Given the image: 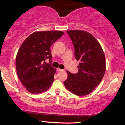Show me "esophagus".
Here are the masks:
<instances>
[{
    "label": "esophagus",
    "mask_w": 125,
    "mask_h": 125,
    "mask_svg": "<svg viewBox=\"0 0 125 125\" xmlns=\"http://www.w3.org/2000/svg\"><path fill=\"white\" fill-rule=\"evenodd\" d=\"M57 71H58V72H60V71H63V69H60V68H57Z\"/></svg>",
    "instance_id": "34e87169"
}]
</instances>
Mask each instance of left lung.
I'll return each instance as SVG.
<instances>
[{
	"instance_id": "left-lung-1",
	"label": "left lung",
	"mask_w": 125,
	"mask_h": 125,
	"mask_svg": "<svg viewBox=\"0 0 125 125\" xmlns=\"http://www.w3.org/2000/svg\"><path fill=\"white\" fill-rule=\"evenodd\" d=\"M74 49V57L80 61L77 73L67 71L66 88L77 96L90 94L100 83L105 73V56L99 43L93 35L83 31H67Z\"/></svg>"
}]
</instances>
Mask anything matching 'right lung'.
I'll list each match as a JSON object with an SVG mask.
<instances>
[{
    "instance_id": "add662e5",
    "label": "right lung",
    "mask_w": 125,
    "mask_h": 125,
    "mask_svg": "<svg viewBox=\"0 0 125 125\" xmlns=\"http://www.w3.org/2000/svg\"><path fill=\"white\" fill-rule=\"evenodd\" d=\"M63 34L62 31H36L20 47L16 68L20 81L30 93L43 92L51 86L56 69L51 64V47ZM47 59L50 60L49 64L46 62Z\"/></svg>"
}]
</instances>
